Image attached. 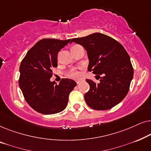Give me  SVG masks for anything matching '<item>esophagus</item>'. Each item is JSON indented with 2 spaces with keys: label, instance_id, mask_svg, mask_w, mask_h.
I'll use <instances>...</instances> for the list:
<instances>
[{
  "label": "esophagus",
  "instance_id": "34e87169",
  "mask_svg": "<svg viewBox=\"0 0 151 151\" xmlns=\"http://www.w3.org/2000/svg\"><path fill=\"white\" fill-rule=\"evenodd\" d=\"M76 83H77L78 84H79L81 83V81H80V80H78V81H76Z\"/></svg>",
  "mask_w": 151,
  "mask_h": 151
}]
</instances>
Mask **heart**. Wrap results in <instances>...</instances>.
I'll use <instances>...</instances> for the list:
<instances>
[{
	"mask_svg": "<svg viewBox=\"0 0 151 151\" xmlns=\"http://www.w3.org/2000/svg\"><path fill=\"white\" fill-rule=\"evenodd\" d=\"M69 77H71V78H79L80 76V73L78 71H72L69 74Z\"/></svg>",
	"mask_w": 151,
	"mask_h": 151,
	"instance_id": "b5f03b06",
	"label": "heart"
}]
</instances>
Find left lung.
Returning <instances> with one entry per match:
<instances>
[{
  "mask_svg": "<svg viewBox=\"0 0 151 151\" xmlns=\"http://www.w3.org/2000/svg\"><path fill=\"white\" fill-rule=\"evenodd\" d=\"M82 45L89 60L88 71L98 76L96 84L86 79L90 89L84 100L95 110L105 111L119 104L129 92L133 77V68L129 55L120 43L100 33L72 39ZM102 75L103 77L99 76Z\"/></svg>",
  "mask_w": 151,
  "mask_h": 151,
  "instance_id": "obj_1",
  "label": "left lung"
}]
</instances>
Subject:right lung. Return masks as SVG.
Instances as JSON below:
<instances>
[{
  "mask_svg": "<svg viewBox=\"0 0 151 151\" xmlns=\"http://www.w3.org/2000/svg\"><path fill=\"white\" fill-rule=\"evenodd\" d=\"M71 42V39H42L28 51L21 62L19 86L26 102L37 112L55 114L67 106L76 82L65 78L57 84L50 78L52 68L58 67V53Z\"/></svg>",
  "mask_w": 151,
  "mask_h": 151,
  "instance_id": "1",
  "label": "right lung"
}]
</instances>
